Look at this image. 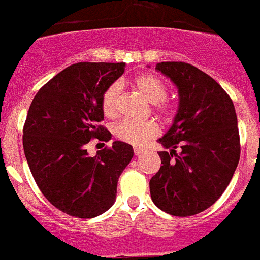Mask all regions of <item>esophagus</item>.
Wrapping results in <instances>:
<instances>
[{
	"label": "esophagus",
	"instance_id": "esophagus-1",
	"mask_svg": "<svg viewBox=\"0 0 260 260\" xmlns=\"http://www.w3.org/2000/svg\"><path fill=\"white\" fill-rule=\"evenodd\" d=\"M143 153V149L140 148H134V154L135 156H140V154Z\"/></svg>",
	"mask_w": 260,
	"mask_h": 260
}]
</instances>
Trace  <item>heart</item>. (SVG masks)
<instances>
[{"label": "heart", "instance_id": "1", "mask_svg": "<svg viewBox=\"0 0 260 260\" xmlns=\"http://www.w3.org/2000/svg\"><path fill=\"white\" fill-rule=\"evenodd\" d=\"M134 86L148 99L154 103L157 111L170 117L173 114V106L165 101L166 85L164 81L152 73H142L134 78ZM121 85L118 82L111 83L102 96V109L107 117H116L120 108ZM114 137L121 142L128 143L132 146H143L147 140L152 139L158 134V127L152 122H135L132 120H123L114 126Z\"/></svg>", "mask_w": 260, "mask_h": 260}]
</instances>
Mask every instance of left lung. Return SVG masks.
<instances>
[{
    "label": "left lung",
    "mask_w": 260,
    "mask_h": 260,
    "mask_svg": "<svg viewBox=\"0 0 260 260\" xmlns=\"http://www.w3.org/2000/svg\"><path fill=\"white\" fill-rule=\"evenodd\" d=\"M156 70L175 83L179 107L158 139L170 152H158L162 165L149 180L151 197L165 213L190 216L210 208L232 179L240 159L237 116L223 87L192 64L162 61Z\"/></svg>",
    "instance_id": "left-lung-1"
}]
</instances>
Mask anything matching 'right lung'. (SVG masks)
<instances>
[{
    "label": "right lung",
    "instance_id": "add662e5",
    "mask_svg": "<svg viewBox=\"0 0 260 260\" xmlns=\"http://www.w3.org/2000/svg\"><path fill=\"white\" fill-rule=\"evenodd\" d=\"M125 72V63H76L52 77L30 103L23 147L38 188L56 209L76 218L106 213L134 151L117 140L89 156L91 139L108 142L102 96Z\"/></svg>",
    "mask_w": 260,
    "mask_h": 260
}]
</instances>
